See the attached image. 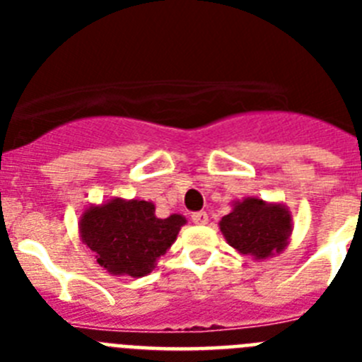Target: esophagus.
I'll return each instance as SVG.
<instances>
[{
    "label": "esophagus",
    "instance_id": "esophagus-1",
    "mask_svg": "<svg viewBox=\"0 0 362 362\" xmlns=\"http://www.w3.org/2000/svg\"><path fill=\"white\" fill-rule=\"evenodd\" d=\"M192 221H194L196 225H204V223H209V214H206V212H194V214H192Z\"/></svg>",
    "mask_w": 362,
    "mask_h": 362
}]
</instances>
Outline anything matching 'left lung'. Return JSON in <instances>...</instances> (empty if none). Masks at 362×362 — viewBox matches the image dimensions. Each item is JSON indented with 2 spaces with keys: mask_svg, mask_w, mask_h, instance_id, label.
Returning a JSON list of instances; mask_svg holds the SVG:
<instances>
[{
  "mask_svg": "<svg viewBox=\"0 0 362 362\" xmlns=\"http://www.w3.org/2000/svg\"><path fill=\"white\" fill-rule=\"evenodd\" d=\"M230 246L241 254L264 259L281 252L292 232V217L281 204L245 199L219 223Z\"/></svg>",
  "mask_w": 362,
  "mask_h": 362,
  "instance_id": "obj_1",
  "label": "left lung"
}]
</instances>
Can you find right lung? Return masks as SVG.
I'll list each match as a JSON object with an SVG mask.
<instances>
[{"mask_svg":"<svg viewBox=\"0 0 362 362\" xmlns=\"http://www.w3.org/2000/svg\"><path fill=\"white\" fill-rule=\"evenodd\" d=\"M185 223L187 219L177 214L156 217L148 201L112 199L86 210L79 232L105 270L114 276L143 277L170 248Z\"/></svg>","mask_w":362,"mask_h":362,"instance_id":"right-lung-1","label":"right lung"}]
</instances>
